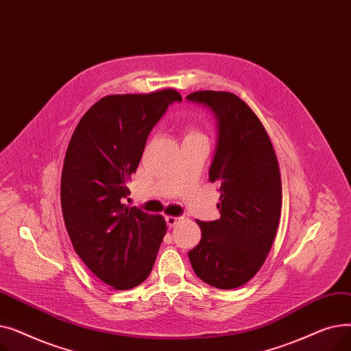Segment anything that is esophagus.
<instances>
[{"mask_svg":"<svg viewBox=\"0 0 351 351\" xmlns=\"http://www.w3.org/2000/svg\"><path fill=\"white\" fill-rule=\"evenodd\" d=\"M165 220H166V225H168L169 228H173L180 222L182 217L180 216H166Z\"/></svg>","mask_w":351,"mask_h":351,"instance_id":"esophagus-1","label":"esophagus"}]
</instances>
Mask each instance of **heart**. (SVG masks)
I'll return each instance as SVG.
<instances>
[{"label": "heart", "instance_id": "obj_1", "mask_svg": "<svg viewBox=\"0 0 351 351\" xmlns=\"http://www.w3.org/2000/svg\"><path fill=\"white\" fill-rule=\"evenodd\" d=\"M188 136H200V135H199V134H197V132H195V131H191V132H189V135H188Z\"/></svg>", "mask_w": 351, "mask_h": 351}]
</instances>
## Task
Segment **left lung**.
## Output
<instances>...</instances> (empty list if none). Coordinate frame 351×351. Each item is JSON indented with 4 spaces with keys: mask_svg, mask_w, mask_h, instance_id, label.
Here are the masks:
<instances>
[{
    "mask_svg": "<svg viewBox=\"0 0 351 351\" xmlns=\"http://www.w3.org/2000/svg\"><path fill=\"white\" fill-rule=\"evenodd\" d=\"M186 99L212 110L216 119L209 180L220 191V219L196 220L202 239L188 256L200 280L217 289H236L259 271L278 232V158L259 118L234 94L199 90Z\"/></svg>",
    "mask_w": 351,
    "mask_h": 351,
    "instance_id": "obj_1",
    "label": "left lung"
}]
</instances>
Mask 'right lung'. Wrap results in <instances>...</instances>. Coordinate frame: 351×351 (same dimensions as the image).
<instances>
[{
	"label": "right lung",
	"instance_id": "1",
	"mask_svg": "<svg viewBox=\"0 0 351 351\" xmlns=\"http://www.w3.org/2000/svg\"><path fill=\"white\" fill-rule=\"evenodd\" d=\"M179 92L109 95L92 105L73 132L61 176V205L73 249L108 286L128 290L149 276L166 222L128 208L126 182L147 136Z\"/></svg>",
	"mask_w": 351,
	"mask_h": 351
}]
</instances>
